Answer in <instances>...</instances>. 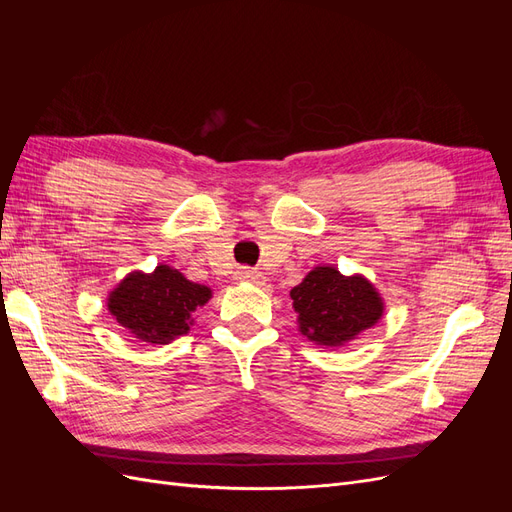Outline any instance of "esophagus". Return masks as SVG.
Returning a JSON list of instances; mask_svg holds the SVG:
<instances>
[{
  "mask_svg": "<svg viewBox=\"0 0 512 512\" xmlns=\"http://www.w3.org/2000/svg\"><path fill=\"white\" fill-rule=\"evenodd\" d=\"M235 280L239 282H252V284H260L265 277H262V273L258 269H250V267H239L235 271Z\"/></svg>",
  "mask_w": 512,
  "mask_h": 512,
  "instance_id": "34e87169",
  "label": "esophagus"
}]
</instances>
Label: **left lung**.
<instances>
[{
    "instance_id": "left-lung-1",
    "label": "left lung",
    "mask_w": 512,
    "mask_h": 512,
    "mask_svg": "<svg viewBox=\"0 0 512 512\" xmlns=\"http://www.w3.org/2000/svg\"><path fill=\"white\" fill-rule=\"evenodd\" d=\"M299 331L318 346H344L382 318L384 303L363 275H342L335 267H316L290 290Z\"/></svg>"
}]
</instances>
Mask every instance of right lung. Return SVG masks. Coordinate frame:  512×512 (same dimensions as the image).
Masks as SVG:
<instances>
[{
    "instance_id": "right-lung-1",
    "label": "right lung",
    "mask_w": 512,
    "mask_h": 512,
    "mask_svg": "<svg viewBox=\"0 0 512 512\" xmlns=\"http://www.w3.org/2000/svg\"><path fill=\"white\" fill-rule=\"evenodd\" d=\"M211 299V288L194 284L168 265L134 271L108 294V312L147 344H170L194 324V312Z\"/></svg>"
}]
</instances>
